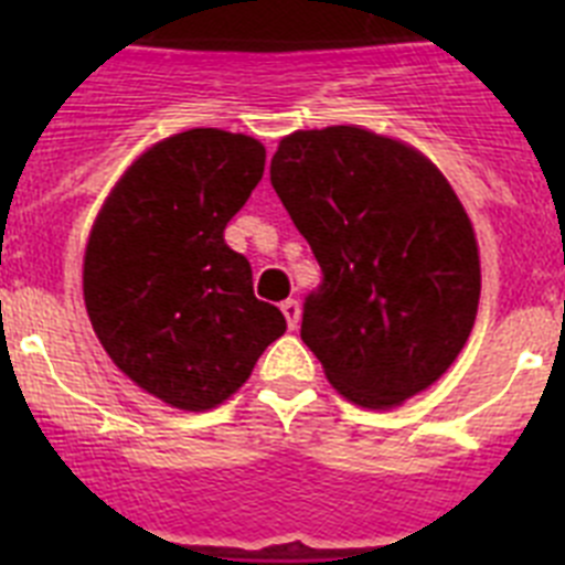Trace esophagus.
I'll return each instance as SVG.
<instances>
[{
    "label": "esophagus",
    "instance_id": "1",
    "mask_svg": "<svg viewBox=\"0 0 565 565\" xmlns=\"http://www.w3.org/2000/svg\"><path fill=\"white\" fill-rule=\"evenodd\" d=\"M282 313H286V322H288V328H297L299 326V306H297V299H286V302H282Z\"/></svg>",
    "mask_w": 565,
    "mask_h": 565
}]
</instances>
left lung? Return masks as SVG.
<instances>
[{
	"mask_svg": "<svg viewBox=\"0 0 565 565\" xmlns=\"http://www.w3.org/2000/svg\"><path fill=\"white\" fill-rule=\"evenodd\" d=\"M271 186L322 266L302 342L364 411H391L450 371L476 326L481 257L467 209L411 143L356 124L297 129Z\"/></svg>",
	"mask_w": 565,
	"mask_h": 565,
	"instance_id": "1",
	"label": "left lung"
}]
</instances>
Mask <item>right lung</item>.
Wrapping results in <instances>:
<instances>
[{
	"label": "right lung",
	"mask_w": 565,
	"mask_h": 565,
	"mask_svg": "<svg viewBox=\"0 0 565 565\" xmlns=\"http://www.w3.org/2000/svg\"><path fill=\"white\" fill-rule=\"evenodd\" d=\"M266 147L194 127L143 149L98 209L84 248V308L115 367L169 407L206 413L286 333L223 228L248 201Z\"/></svg>",
	"instance_id": "right-lung-1"
}]
</instances>
